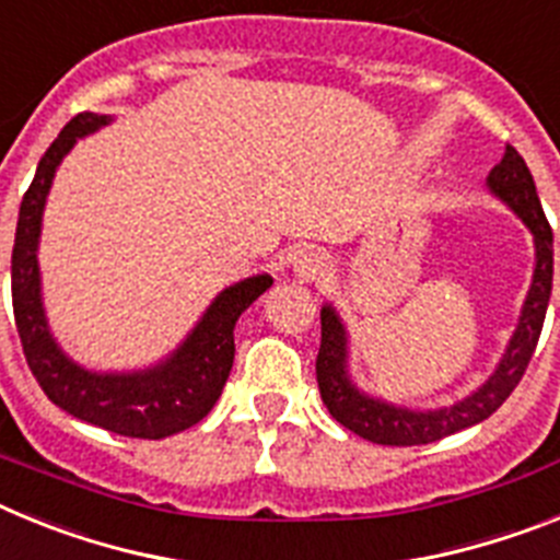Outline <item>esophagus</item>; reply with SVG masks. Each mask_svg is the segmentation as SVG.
Instances as JSON below:
<instances>
[{"label": "esophagus", "mask_w": 560, "mask_h": 560, "mask_svg": "<svg viewBox=\"0 0 560 560\" xmlns=\"http://www.w3.org/2000/svg\"><path fill=\"white\" fill-rule=\"evenodd\" d=\"M294 277L296 280H303V283H314V280H319V277H325V271H328V257L323 255V252H300V255L294 257Z\"/></svg>", "instance_id": "obj_1"}]
</instances>
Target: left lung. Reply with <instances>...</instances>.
Here are the masks:
<instances>
[{"label":"left lung","instance_id":"left-lung-1","mask_svg":"<svg viewBox=\"0 0 560 560\" xmlns=\"http://www.w3.org/2000/svg\"><path fill=\"white\" fill-rule=\"evenodd\" d=\"M485 185L491 196H497L508 210L516 212L522 224L530 230L536 264H533V280L527 296H524L516 330H513L493 373L477 389L448 407L438 409H409L364 393L350 375V334L345 328V319L330 303H325L319 311L323 345L316 355V384H319L323 404L341 427L370 443L423 446V443H434L440 438L477 427L502 407L530 364L552 294V230L544 219L530 167L524 165L513 145H508L502 162L488 173Z\"/></svg>","mask_w":560,"mask_h":560}]
</instances>
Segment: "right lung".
Here are the masks:
<instances>
[{"label": "right lung", "instance_id": "obj_1", "mask_svg": "<svg viewBox=\"0 0 560 560\" xmlns=\"http://www.w3.org/2000/svg\"><path fill=\"white\" fill-rule=\"evenodd\" d=\"M112 114L83 112L63 126L47 148L19 207L16 241L10 257L13 316L27 364L56 407L92 427L108 429L122 438L162 440L185 432L207 418L235 359V323L257 296L271 285L269 275L246 277L215 294L190 334L176 350L142 370H92L83 368L49 330L42 296L38 244L49 187L78 140L108 126Z\"/></svg>", "mask_w": 560, "mask_h": 560}]
</instances>
